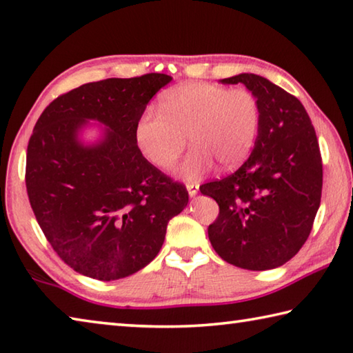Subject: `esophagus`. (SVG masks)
I'll return each instance as SVG.
<instances>
[{
	"label": "esophagus",
	"mask_w": 353,
	"mask_h": 353,
	"mask_svg": "<svg viewBox=\"0 0 353 353\" xmlns=\"http://www.w3.org/2000/svg\"><path fill=\"white\" fill-rule=\"evenodd\" d=\"M187 190H188V194L191 197H194L197 194L199 191V183L197 182H191V183H187Z\"/></svg>",
	"instance_id": "34e87169"
}]
</instances>
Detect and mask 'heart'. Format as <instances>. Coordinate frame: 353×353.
<instances>
[{
  "label": "heart",
  "instance_id": "obj_1",
  "mask_svg": "<svg viewBox=\"0 0 353 353\" xmlns=\"http://www.w3.org/2000/svg\"><path fill=\"white\" fill-rule=\"evenodd\" d=\"M159 111L139 115L134 142L151 165L165 171L182 154L188 136L193 150L179 168L187 181L202 177L214 163L223 171L239 166L258 137L259 101L245 88L187 83L166 91Z\"/></svg>",
  "mask_w": 353,
  "mask_h": 353
}]
</instances>
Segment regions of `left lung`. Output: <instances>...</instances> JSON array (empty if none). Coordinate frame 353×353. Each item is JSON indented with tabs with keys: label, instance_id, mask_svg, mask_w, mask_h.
Instances as JSON below:
<instances>
[{
	"label": "left lung",
	"instance_id": "8db88e82",
	"mask_svg": "<svg viewBox=\"0 0 353 353\" xmlns=\"http://www.w3.org/2000/svg\"><path fill=\"white\" fill-rule=\"evenodd\" d=\"M245 85L259 101L254 148L238 170L202 185L219 205L208 238L223 261L270 270L296 254L321 202L323 162L315 128L294 95L256 74L221 80Z\"/></svg>",
	"mask_w": 353,
	"mask_h": 353
}]
</instances>
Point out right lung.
<instances>
[{"instance_id":"right-lung-1","label":"right lung","mask_w":353,"mask_h":353,"mask_svg":"<svg viewBox=\"0 0 353 353\" xmlns=\"http://www.w3.org/2000/svg\"><path fill=\"white\" fill-rule=\"evenodd\" d=\"M166 74L86 83L57 97L29 139L26 188L38 225L61 261L85 276L114 281L139 272L162 248L188 191L146 160L134 125ZM88 119L106 124L92 147L76 134Z\"/></svg>"}]
</instances>
